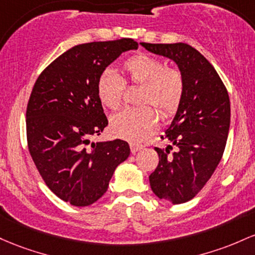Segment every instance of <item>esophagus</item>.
<instances>
[{"mask_svg": "<svg viewBox=\"0 0 255 255\" xmlns=\"http://www.w3.org/2000/svg\"><path fill=\"white\" fill-rule=\"evenodd\" d=\"M130 149H131V153L135 154L138 150L142 149V145L141 144H136V143H130Z\"/></svg>", "mask_w": 255, "mask_h": 255, "instance_id": "34e87169", "label": "esophagus"}]
</instances>
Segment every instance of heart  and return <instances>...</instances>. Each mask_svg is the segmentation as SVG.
I'll return each mask as SVG.
<instances>
[{"label":"heart","mask_w":255,"mask_h":255,"mask_svg":"<svg viewBox=\"0 0 255 255\" xmlns=\"http://www.w3.org/2000/svg\"><path fill=\"white\" fill-rule=\"evenodd\" d=\"M123 68L125 78L110 68L99 76L97 95L105 107L117 110L122 105L125 82H128L141 85L139 105L155 106L162 117H170L176 112L184 90V82L178 70L166 67L164 61L148 54L131 56L123 64ZM158 120V113L149 106L127 108L112 117L111 128L120 138L137 143L155 130Z\"/></svg>","instance_id":"heart-1"}]
</instances>
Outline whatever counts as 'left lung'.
I'll use <instances>...</instances> for the list:
<instances>
[{"label": "left lung", "instance_id": "left-lung-1", "mask_svg": "<svg viewBox=\"0 0 255 255\" xmlns=\"http://www.w3.org/2000/svg\"><path fill=\"white\" fill-rule=\"evenodd\" d=\"M150 53L178 66L184 82L176 116L165 131L172 145L155 148L159 165L149 176L150 188L170 204L187 202L204 188L220 162L230 128V100L222 79L202 54L185 43H141Z\"/></svg>", "mask_w": 255, "mask_h": 255}]
</instances>
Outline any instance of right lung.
<instances>
[{"label":"right lung","instance_id":"obj_1","mask_svg":"<svg viewBox=\"0 0 255 255\" xmlns=\"http://www.w3.org/2000/svg\"><path fill=\"white\" fill-rule=\"evenodd\" d=\"M130 38L71 48L39 74L26 110L31 158L48 188L65 202L84 207L107 191L117 166L130 155L128 142H91L108 125L97 79L122 53L136 50Z\"/></svg>","mask_w":255,"mask_h":255}]
</instances>
